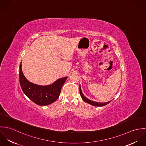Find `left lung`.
Here are the masks:
<instances>
[{"instance_id":"1","label":"left lung","mask_w":146,"mask_h":146,"mask_svg":"<svg viewBox=\"0 0 146 146\" xmlns=\"http://www.w3.org/2000/svg\"><path fill=\"white\" fill-rule=\"evenodd\" d=\"M79 89H80V95H81V97L83 99L84 102L89 104H91L92 106H98V107H101V106H104L106 104H108L111 101H109V102H104V103H99V102H94V101H91L89 99L87 98L86 97H85L84 96V95L83 94V93H82V89H81V87H80V86H79Z\"/></svg>"}]
</instances>
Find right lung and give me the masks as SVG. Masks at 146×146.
Returning <instances> with one entry per match:
<instances>
[{
  "label": "right lung",
  "instance_id": "right-lung-1",
  "mask_svg": "<svg viewBox=\"0 0 146 146\" xmlns=\"http://www.w3.org/2000/svg\"><path fill=\"white\" fill-rule=\"evenodd\" d=\"M20 65V83L24 94L33 102L39 106L54 102L59 97L63 85L67 77L60 78L48 85H39L30 82L24 76Z\"/></svg>",
  "mask_w": 146,
  "mask_h": 146
}]
</instances>
